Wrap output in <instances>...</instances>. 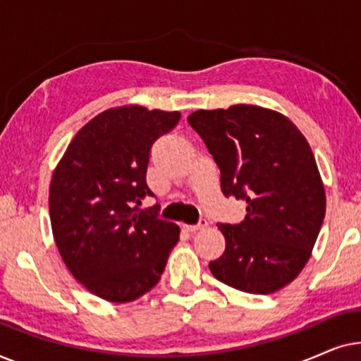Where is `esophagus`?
Here are the masks:
<instances>
[{
  "mask_svg": "<svg viewBox=\"0 0 361 361\" xmlns=\"http://www.w3.org/2000/svg\"><path fill=\"white\" fill-rule=\"evenodd\" d=\"M207 226V220L205 219H202L199 224H195V225H184V228L187 230V231H199V230H202V228H205Z\"/></svg>",
  "mask_w": 361,
  "mask_h": 361,
  "instance_id": "esophagus-1",
  "label": "esophagus"
}]
</instances>
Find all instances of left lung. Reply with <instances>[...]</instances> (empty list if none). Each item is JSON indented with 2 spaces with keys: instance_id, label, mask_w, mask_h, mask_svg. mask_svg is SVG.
<instances>
[{
  "instance_id": "8db88e82",
  "label": "left lung",
  "mask_w": 361,
  "mask_h": 361,
  "mask_svg": "<svg viewBox=\"0 0 361 361\" xmlns=\"http://www.w3.org/2000/svg\"><path fill=\"white\" fill-rule=\"evenodd\" d=\"M187 121L219 166L224 195L246 200L243 221L219 224L226 248L212 274L243 293H276L302 271L324 224L309 142L289 118L256 105L199 110Z\"/></svg>"
}]
</instances>
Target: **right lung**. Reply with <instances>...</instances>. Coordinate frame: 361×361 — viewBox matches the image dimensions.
Returning a JSON list of instances; mask_svg holds the SVG:
<instances>
[{
	"label": "right lung",
	"mask_w": 361,
	"mask_h": 361,
	"mask_svg": "<svg viewBox=\"0 0 361 361\" xmlns=\"http://www.w3.org/2000/svg\"><path fill=\"white\" fill-rule=\"evenodd\" d=\"M179 111L130 105L97 115L77 133L52 174L56 245L78 283L110 302H130L159 283L179 226L141 210L151 147Z\"/></svg>",
	"instance_id": "right-lung-1"
}]
</instances>
